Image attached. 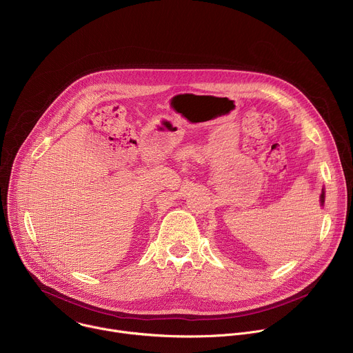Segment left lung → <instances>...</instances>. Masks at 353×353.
<instances>
[{
    "mask_svg": "<svg viewBox=\"0 0 353 353\" xmlns=\"http://www.w3.org/2000/svg\"><path fill=\"white\" fill-rule=\"evenodd\" d=\"M324 199H325V192H324V188H323V192H321V196H320V203H321V205H324Z\"/></svg>",
    "mask_w": 353,
    "mask_h": 353,
    "instance_id": "1",
    "label": "left lung"
}]
</instances>
